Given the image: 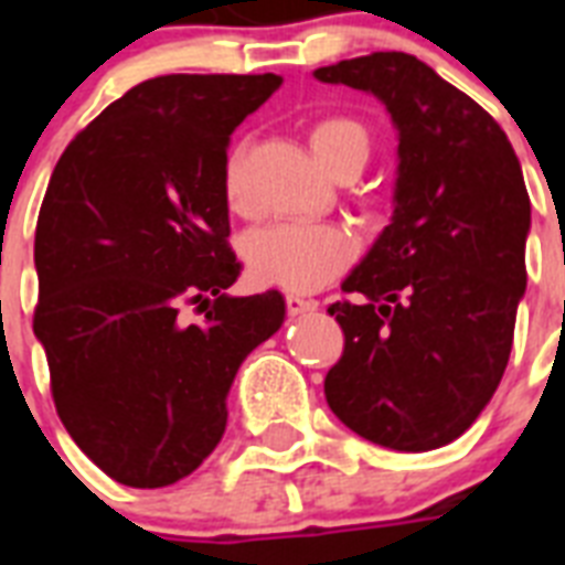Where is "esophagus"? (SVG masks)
<instances>
[{"instance_id":"obj_1","label":"esophagus","mask_w":565,"mask_h":565,"mask_svg":"<svg viewBox=\"0 0 565 565\" xmlns=\"http://www.w3.org/2000/svg\"><path fill=\"white\" fill-rule=\"evenodd\" d=\"M284 301H287V313H290V317H301V313L317 310V301L305 299V296H296V292H287V296H284Z\"/></svg>"}]
</instances>
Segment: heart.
Masks as SVG:
<instances>
[{"label": "heart", "mask_w": 565, "mask_h": 565, "mask_svg": "<svg viewBox=\"0 0 565 565\" xmlns=\"http://www.w3.org/2000/svg\"><path fill=\"white\" fill-rule=\"evenodd\" d=\"M310 149L331 172L343 167H363L370 158V131L352 117L317 119L308 131ZM222 193L234 213H248L246 179H243V146H234L222 167ZM252 278L266 287L290 292H313L345 273L358 257L352 231L334 222H275L255 231L243 246Z\"/></svg>", "instance_id": "obj_1"}]
</instances>
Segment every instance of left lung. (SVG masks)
I'll use <instances>...</instances> for the list:
<instances>
[{
    "instance_id": "8db88e82",
    "label": "left lung",
    "mask_w": 565,
    "mask_h": 565,
    "mask_svg": "<svg viewBox=\"0 0 565 565\" xmlns=\"http://www.w3.org/2000/svg\"><path fill=\"white\" fill-rule=\"evenodd\" d=\"M372 93L398 131L393 220L328 313L345 334L328 370L337 419L375 446H448L490 404L513 349L531 231L522 167L501 126L404 52L319 66Z\"/></svg>"
}]
</instances>
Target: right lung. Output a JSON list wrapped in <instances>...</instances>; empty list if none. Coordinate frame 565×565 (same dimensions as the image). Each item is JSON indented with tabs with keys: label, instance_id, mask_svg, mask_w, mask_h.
Instances as JSON below:
<instances>
[{
	"label": "right lung",
	"instance_id": "obj_1",
	"mask_svg": "<svg viewBox=\"0 0 565 565\" xmlns=\"http://www.w3.org/2000/svg\"><path fill=\"white\" fill-rule=\"evenodd\" d=\"M281 75H158L64 149L34 234L52 398L75 446L140 490L195 472L225 434L239 363L284 322L278 290L228 296L222 167ZM199 303L202 323L180 317Z\"/></svg>",
	"mask_w": 565,
	"mask_h": 565
}]
</instances>
